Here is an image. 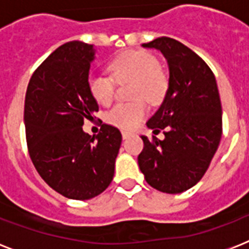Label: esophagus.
Returning <instances> with one entry per match:
<instances>
[{
    "label": "esophagus",
    "instance_id": "1",
    "mask_svg": "<svg viewBox=\"0 0 249 249\" xmlns=\"http://www.w3.org/2000/svg\"><path fill=\"white\" fill-rule=\"evenodd\" d=\"M132 136V133H129V132H123V138L124 140H128L129 137Z\"/></svg>",
    "mask_w": 249,
    "mask_h": 249
}]
</instances>
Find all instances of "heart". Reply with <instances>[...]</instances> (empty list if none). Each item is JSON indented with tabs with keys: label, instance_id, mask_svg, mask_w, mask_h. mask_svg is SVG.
I'll use <instances>...</instances> for the list:
<instances>
[{
	"label": "heart",
	"instance_id": "b5f03b06",
	"mask_svg": "<svg viewBox=\"0 0 249 249\" xmlns=\"http://www.w3.org/2000/svg\"><path fill=\"white\" fill-rule=\"evenodd\" d=\"M108 71L116 83L132 81V98L138 101L112 107L106 113V121L117 128L130 130L147 115V106L142 99L152 105L163 101L169 84L168 75L160 68L158 58L143 50L124 52L108 64ZM112 79L108 76L91 75L88 80L90 95L99 105L108 106L112 102L115 83Z\"/></svg>",
	"mask_w": 249,
	"mask_h": 249
}]
</instances>
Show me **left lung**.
<instances>
[{
	"mask_svg": "<svg viewBox=\"0 0 249 249\" xmlns=\"http://www.w3.org/2000/svg\"><path fill=\"white\" fill-rule=\"evenodd\" d=\"M146 49L164 55L169 84L163 103L146 123L163 141L141 136L138 165L154 189L179 194L191 189L208 169L222 134V108L216 77L204 60L177 40L159 37Z\"/></svg>",
	"mask_w": 249,
	"mask_h": 249,
	"instance_id": "obj_1",
	"label": "left lung"
}]
</instances>
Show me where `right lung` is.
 <instances>
[{
    "label": "right lung",
    "instance_id": "1",
    "mask_svg": "<svg viewBox=\"0 0 249 249\" xmlns=\"http://www.w3.org/2000/svg\"><path fill=\"white\" fill-rule=\"evenodd\" d=\"M93 45L71 41L52 53L29 80L24 103L27 144L33 165L56 193L88 200L103 193L115 173L120 130L102 125L97 137L83 130L99 109L88 89Z\"/></svg>",
    "mask_w": 249,
    "mask_h": 249
}]
</instances>
